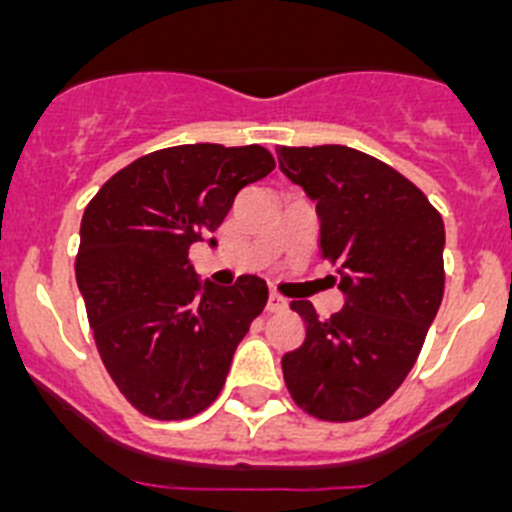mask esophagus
Listing matches in <instances>:
<instances>
[{"label": "esophagus", "mask_w": 512, "mask_h": 512, "mask_svg": "<svg viewBox=\"0 0 512 512\" xmlns=\"http://www.w3.org/2000/svg\"><path fill=\"white\" fill-rule=\"evenodd\" d=\"M266 310H269V312H284V310H287V300H284L282 295H277V292H271L269 300H266Z\"/></svg>", "instance_id": "34e87169"}]
</instances>
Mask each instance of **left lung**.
Masks as SVG:
<instances>
[{"label": "left lung", "mask_w": 512, "mask_h": 512, "mask_svg": "<svg viewBox=\"0 0 512 512\" xmlns=\"http://www.w3.org/2000/svg\"><path fill=\"white\" fill-rule=\"evenodd\" d=\"M277 156L318 202L320 253L338 266L346 297L323 320L310 302H292L305 341L282 356L284 384L312 418H366L405 382L441 307L443 220L410 179L369 153L279 146Z\"/></svg>", "instance_id": "8db88e82"}]
</instances>
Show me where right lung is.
<instances>
[{
	"mask_svg": "<svg viewBox=\"0 0 512 512\" xmlns=\"http://www.w3.org/2000/svg\"><path fill=\"white\" fill-rule=\"evenodd\" d=\"M274 166L264 146L161 148L107 179L84 210L76 284L104 369L138 413L192 418L223 390L269 289L253 274L200 282L189 246Z\"/></svg>",
	"mask_w": 512,
	"mask_h": 512,
	"instance_id": "right-lung-1",
	"label": "right lung"
}]
</instances>
